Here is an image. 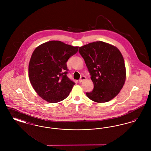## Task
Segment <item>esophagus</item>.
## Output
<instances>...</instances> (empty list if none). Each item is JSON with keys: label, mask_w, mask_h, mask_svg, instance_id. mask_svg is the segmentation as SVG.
Here are the masks:
<instances>
[{"label": "esophagus", "mask_w": 151, "mask_h": 151, "mask_svg": "<svg viewBox=\"0 0 151 151\" xmlns=\"http://www.w3.org/2000/svg\"><path fill=\"white\" fill-rule=\"evenodd\" d=\"M86 76H81L80 77V79H79V82H80V83H81V82H83L84 80H86Z\"/></svg>", "instance_id": "obj_1"}]
</instances>
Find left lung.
I'll list each match as a JSON object with an SVG mask.
<instances>
[{"instance_id":"obj_1","label":"left lung","mask_w":151,"mask_h":151,"mask_svg":"<svg viewBox=\"0 0 151 151\" xmlns=\"http://www.w3.org/2000/svg\"><path fill=\"white\" fill-rule=\"evenodd\" d=\"M93 83L87 97L96 102H106L119 93L126 80V68L121 52L116 47L102 41L80 47Z\"/></svg>"}]
</instances>
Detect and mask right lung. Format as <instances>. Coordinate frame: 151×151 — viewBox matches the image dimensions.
Returning <instances> with one entry per match:
<instances>
[{
  "label": "right lung",
  "mask_w": 151,
  "mask_h": 151,
  "mask_svg": "<svg viewBox=\"0 0 151 151\" xmlns=\"http://www.w3.org/2000/svg\"><path fill=\"white\" fill-rule=\"evenodd\" d=\"M78 49L61 41H51L33 51L29 62V80L43 100L56 103L68 97L75 83L67 76L66 63Z\"/></svg>",
  "instance_id": "obj_1"
}]
</instances>
